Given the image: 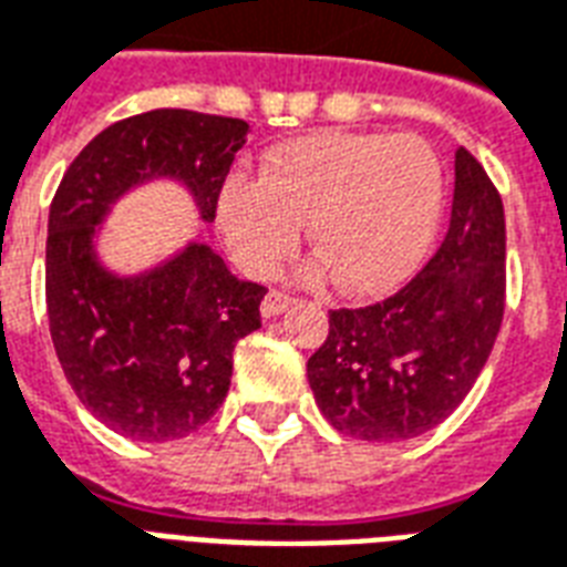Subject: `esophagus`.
Here are the masks:
<instances>
[{
    "label": "esophagus",
    "mask_w": 567,
    "mask_h": 567,
    "mask_svg": "<svg viewBox=\"0 0 567 567\" xmlns=\"http://www.w3.org/2000/svg\"><path fill=\"white\" fill-rule=\"evenodd\" d=\"M289 305H292V298L284 296V292H278V289H271V292H266V298H262V305H260L262 319L280 316L284 310H289Z\"/></svg>",
    "instance_id": "obj_1"
}]
</instances>
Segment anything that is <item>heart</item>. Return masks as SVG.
Wrapping results in <instances>:
<instances>
[{
  "instance_id": "heart-1",
  "label": "heart",
  "mask_w": 567,
  "mask_h": 567,
  "mask_svg": "<svg viewBox=\"0 0 567 567\" xmlns=\"http://www.w3.org/2000/svg\"><path fill=\"white\" fill-rule=\"evenodd\" d=\"M443 206V171L416 135H301L266 153L260 179H224L215 227L245 275L266 278L296 251L301 224L319 257L307 278L337 275L349 296H384L420 266Z\"/></svg>"
}]
</instances>
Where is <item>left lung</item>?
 Returning <instances> with one entry per match:
<instances>
[{"instance_id":"left-lung-1","label":"left lung","mask_w":567,"mask_h":567,"mask_svg":"<svg viewBox=\"0 0 567 567\" xmlns=\"http://www.w3.org/2000/svg\"><path fill=\"white\" fill-rule=\"evenodd\" d=\"M506 305V215L471 153L455 151L450 230L411 284L361 310H331L307 361L316 405L337 432L408 441L462 405L488 361Z\"/></svg>"}]
</instances>
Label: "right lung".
Segmentation results:
<instances>
[{"instance_id":"obj_1","label":"right lung","mask_w":567,"mask_h":567,"mask_svg":"<svg viewBox=\"0 0 567 567\" xmlns=\"http://www.w3.org/2000/svg\"><path fill=\"white\" fill-rule=\"evenodd\" d=\"M251 126L188 109H156L96 135L50 206L47 310L52 346L79 402L130 441H177L221 408L234 346L260 328L266 289L239 280L213 245H179L165 260L121 271L103 257L115 206L153 183H174L197 221Z\"/></svg>"}]
</instances>
